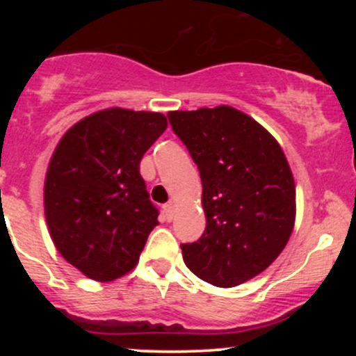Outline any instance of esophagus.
I'll list each match as a JSON object with an SVG mask.
<instances>
[{
  "label": "esophagus",
  "mask_w": 356,
  "mask_h": 356,
  "mask_svg": "<svg viewBox=\"0 0 356 356\" xmlns=\"http://www.w3.org/2000/svg\"><path fill=\"white\" fill-rule=\"evenodd\" d=\"M174 204L172 202H169V204H165L164 206V216H165V219L167 220H172L174 219Z\"/></svg>",
  "instance_id": "1"
}]
</instances>
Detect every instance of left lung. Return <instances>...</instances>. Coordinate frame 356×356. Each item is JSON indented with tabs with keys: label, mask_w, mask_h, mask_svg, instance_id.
Here are the masks:
<instances>
[{
	"label": "left lung",
	"mask_w": 356,
	"mask_h": 356,
	"mask_svg": "<svg viewBox=\"0 0 356 356\" xmlns=\"http://www.w3.org/2000/svg\"><path fill=\"white\" fill-rule=\"evenodd\" d=\"M167 117L202 181L206 231L182 244L184 263L219 288L246 283L281 254L295 227V179L283 149L229 105Z\"/></svg>",
	"instance_id": "8db88e82"
}]
</instances>
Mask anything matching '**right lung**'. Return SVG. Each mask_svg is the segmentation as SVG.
<instances>
[{
	"label": "right lung",
	"mask_w": 356,
	"mask_h": 356,
	"mask_svg": "<svg viewBox=\"0 0 356 356\" xmlns=\"http://www.w3.org/2000/svg\"><path fill=\"white\" fill-rule=\"evenodd\" d=\"M165 129L162 113L112 107L60 138L44 177V218L60 254L90 280L132 271L159 224L140 161Z\"/></svg>",
	"instance_id": "1"
}]
</instances>
